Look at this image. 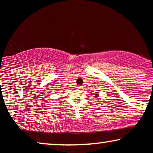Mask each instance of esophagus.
<instances>
[{
	"instance_id": "obj_1",
	"label": "esophagus",
	"mask_w": 153,
	"mask_h": 153,
	"mask_svg": "<svg viewBox=\"0 0 153 153\" xmlns=\"http://www.w3.org/2000/svg\"><path fill=\"white\" fill-rule=\"evenodd\" d=\"M77 88H78V89H81L82 88V86H81V85H78V86H77Z\"/></svg>"
}]
</instances>
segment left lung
I'll use <instances>...</instances> for the list:
<instances>
[{
    "instance_id": "obj_1",
    "label": "left lung",
    "mask_w": 153,
    "mask_h": 153,
    "mask_svg": "<svg viewBox=\"0 0 153 153\" xmlns=\"http://www.w3.org/2000/svg\"><path fill=\"white\" fill-rule=\"evenodd\" d=\"M96 95H97V94H96ZM96 97H97V96H96Z\"/></svg>"
}]
</instances>
